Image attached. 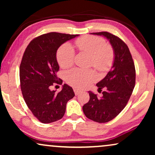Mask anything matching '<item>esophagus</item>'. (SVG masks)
<instances>
[{
  "label": "esophagus",
  "instance_id": "1",
  "mask_svg": "<svg viewBox=\"0 0 155 155\" xmlns=\"http://www.w3.org/2000/svg\"><path fill=\"white\" fill-rule=\"evenodd\" d=\"M74 92H75V95H78L80 92H81V91L79 90H78V89H74Z\"/></svg>",
  "mask_w": 155,
  "mask_h": 155
}]
</instances>
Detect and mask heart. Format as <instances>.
<instances>
[{
    "instance_id": "1",
    "label": "heart",
    "mask_w": 155,
    "mask_h": 155,
    "mask_svg": "<svg viewBox=\"0 0 155 155\" xmlns=\"http://www.w3.org/2000/svg\"><path fill=\"white\" fill-rule=\"evenodd\" d=\"M75 45L80 51L91 55V65L99 71L105 72L111 68L114 62V53L111 46L106 44L102 38L83 36L76 40ZM56 58L59 65L63 68L71 67L75 59V50L71 44H63L57 51ZM96 79L97 74L92 70L75 68L68 72L65 75L68 83L79 89L87 87Z\"/></svg>"
}]
</instances>
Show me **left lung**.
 I'll return each instance as SVG.
<instances>
[{
	"label": "left lung",
	"instance_id": "8db88e82",
	"mask_svg": "<svg viewBox=\"0 0 155 155\" xmlns=\"http://www.w3.org/2000/svg\"><path fill=\"white\" fill-rule=\"evenodd\" d=\"M109 40L114 52L111 71L97 84L98 92L105 87L102 97L89 92L90 100L82 107L84 115L97 123H107L119 114L126 107L135 84V68L128 46L119 37L107 32L92 33Z\"/></svg>",
	"mask_w": 155,
	"mask_h": 155
}]
</instances>
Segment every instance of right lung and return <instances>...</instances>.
I'll return each instance as SVG.
<instances>
[{"label":"right lung","mask_w":155,"mask_h":155,"mask_svg":"<svg viewBox=\"0 0 155 155\" xmlns=\"http://www.w3.org/2000/svg\"><path fill=\"white\" fill-rule=\"evenodd\" d=\"M78 36L58 32L44 34L31 40L23 54L20 66L23 98L33 115L43 124L62 118L67 102L75 96L73 88L66 84L58 93L51 90V87L63 82L57 77L59 71L57 50L65 41Z\"/></svg>","instance_id":"add662e5"}]
</instances>
